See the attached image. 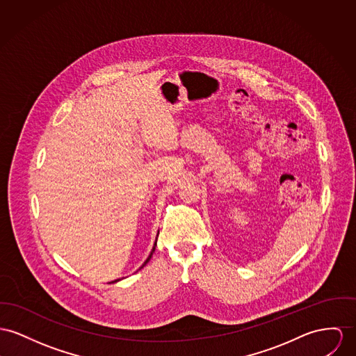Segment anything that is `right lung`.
Here are the masks:
<instances>
[{"label": "right lung", "instance_id": "right-lung-1", "mask_svg": "<svg viewBox=\"0 0 356 356\" xmlns=\"http://www.w3.org/2000/svg\"><path fill=\"white\" fill-rule=\"evenodd\" d=\"M156 245H157V240H156V243H154V246H153V249H152V252H150V254H149V257H147V259H146V260H145V263H143V264H142V266H140V267H139V270H140V268H143V267H145V266H146V264H147V263H149V260H150V259H152V254H153V252H154V249H156ZM115 282H119V279H118V280H115ZM115 282H113V283H115Z\"/></svg>", "mask_w": 356, "mask_h": 356}]
</instances>
